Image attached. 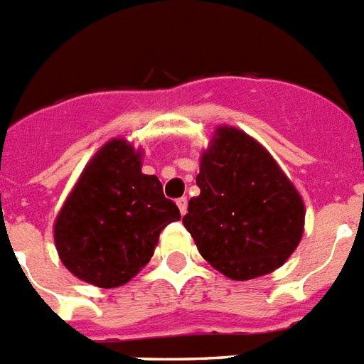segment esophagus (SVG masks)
I'll list each match as a JSON object with an SVG mask.
<instances>
[{"mask_svg":"<svg viewBox=\"0 0 364 364\" xmlns=\"http://www.w3.org/2000/svg\"><path fill=\"white\" fill-rule=\"evenodd\" d=\"M176 203H177V207H179V213H181V215H185V213H187V207H188L187 198H179Z\"/></svg>","mask_w":364,"mask_h":364,"instance_id":"obj_1","label":"esophagus"}]
</instances>
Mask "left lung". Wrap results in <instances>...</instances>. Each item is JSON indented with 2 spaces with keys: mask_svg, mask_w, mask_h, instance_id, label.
<instances>
[{
  "mask_svg": "<svg viewBox=\"0 0 364 364\" xmlns=\"http://www.w3.org/2000/svg\"><path fill=\"white\" fill-rule=\"evenodd\" d=\"M200 196L183 218L201 257L235 281L267 276L304 237L300 192L268 149L233 125H218L200 157Z\"/></svg>",
  "mask_w": 364,
  "mask_h": 364,
  "instance_id": "left-lung-1",
  "label": "left lung"
}]
</instances>
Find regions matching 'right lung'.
Returning <instances> with one entry per match:
<instances>
[{
	"label": "right lung",
	"instance_id": "right-lung-1",
	"mask_svg": "<svg viewBox=\"0 0 364 364\" xmlns=\"http://www.w3.org/2000/svg\"><path fill=\"white\" fill-rule=\"evenodd\" d=\"M179 218L157 176L142 173V148L111 139L64 200L53 224L55 248L77 279L114 289L148 264L161 231Z\"/></svg>",
	"mask_w": 364,
	"mask_h": 364
}]
</instances>
